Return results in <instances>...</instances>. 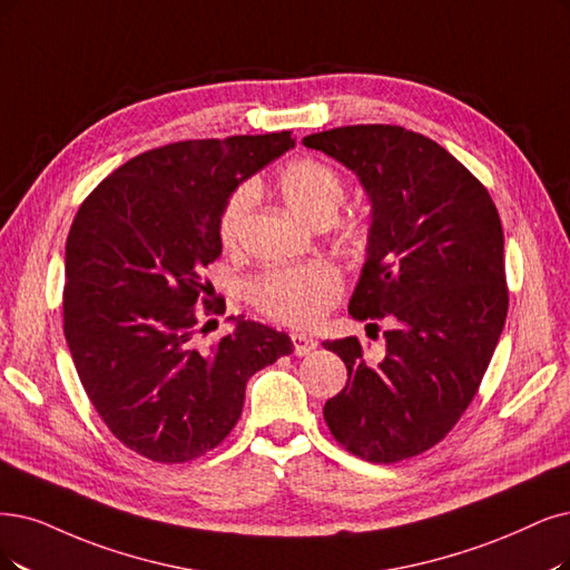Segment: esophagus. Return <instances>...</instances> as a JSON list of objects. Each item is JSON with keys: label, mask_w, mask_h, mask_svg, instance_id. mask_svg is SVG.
<instances>
[{"label": "esophagus", "mask_w": 570, "mask_h": 570, "mask_svg": "<svg viewBox=\"0 0 570 570\" xmlns=\"http://www.w3.org/2000/svg\"><path fill=\"white\" fill-rule=\"evenodd\" d=\"M291 341H293V352H296V356H305L317 347V341L307 333H291Z\"/></svg>", "instance_id": "34e87169"}]
</instances>
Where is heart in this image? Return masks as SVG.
Segmentation results:
<instances>
[{
  "mask_svg": "<svg viewBox=\"0 0 570 570\" xmlns=\"http://www.w3.org/2000/svg\"><path fill=\"white\" fill-rule=\"evenodd\" d=\"M284 202L298 216L314 223L333 218L345 199V183L320 159H296L279 171ZM256 199V185L242 183L232 189L218 216V239L232 246ZM341 293L338 272L324 263H305L265 272L250 286V301L267 317L291 326L317 324Z\"/></svg>",
  "mask_w": 570,
  "mask_h": 570,
  "instance_id": "b5f03b06",
  "label": "heart"
}]
</instances>
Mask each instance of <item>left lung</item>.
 <instances>
[{
	"label": "left lung",
	"instance_id": "obj_1",
	"mask_svg": "<svg viewBox=\"0 0 570 570\" xmlns=\"http://www.w3.org/2000/svg\"><path fill=\"white\" fill-rule=\"evenodd\" d=\"M303 145L341 161L364 187L366 261L347 309L360 322L392 324L377 362L356 338L324 343L347 366L324 420L364 460L417 455L470 406L508 317L498 208L451 153L402 126H341Z\"/></svg>",
	"mask_w": 570,
	"mask_h": 570
}]
</instances>
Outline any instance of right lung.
I'll list each match as a JSON object with an SVG mask.
<instances>
[{"label":"right lung","mask_w":570,"mask_h":570,"mask_svg":"<svg viewBox=\"0 0 570 570\" xmlns=\"http://www.w3.org/2000/svg\"><path fill=\"white\" fill-rule=\"evenodd\" d=\"M296 145L291 131L183 140L142 153L77 210L66 244L62 328L79 381L124 446L155 462L216 449L237 425L248 377L293 352L244 317L197 347L204 269L223 253L232 189Z\"/></svg>","instance_id":"obj_1"}]
</instances>
